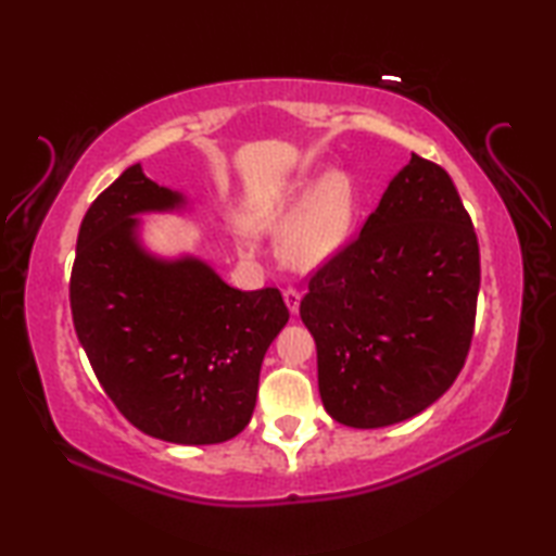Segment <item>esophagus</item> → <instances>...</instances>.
Returning <instances> with one entry per match:
<instances>
[{"label":"esophagus","mask_w":556,"mask_h":556,"mask_svg":"<svg viewBox=\"0 0 556 556\" xmlns=\"http://www.w3.org/2000/svg\"><path fill=\"white\" fill-rule=\"evenodd\" d=\"M285 304L291 314H299V304H301V294L296 289H287L285 291Z\"/></svg>","instance_id":"obj_1"}]
</instances>
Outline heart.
I'll return each instance as SVG.
<instances>
[{"instance_id": "b5f03b06", "label": "heart", "mask_w": 556, "mask_h": 556, "mask_svg": "<svg viewBox=\"0 0 556 556\" xmlns=\"http://www.w3.org/2000/svg\"><path fill=\"white\" fill-rule=\"evenodd\" d=\"M357 215V188L345 172H326L316 184L296 181L248 213L252 230L279 236V255L294 269L326 265L351 240ZM240 255L252 257L250 240H238Z\"/></svg>"}]
</instances>
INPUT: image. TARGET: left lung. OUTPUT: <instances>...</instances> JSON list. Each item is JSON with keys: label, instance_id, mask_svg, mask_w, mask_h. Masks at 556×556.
<instances>
[{"label": "left lung", "instance_id": "8db88e82", "mask_svg": "<svg viewBox=\"0 0 556 556\" xmlns=\"http://www.w3.org/2000/svg\"><path fill=\"white\" fill-rule=\"evenodd\" d=\"M478 287L481 252L454 181L412 154L301 299L326 412L380 429L434 404L466 363Z\"/></svg>", "mask_w": 556, "mask_h": 556}]
</instances>
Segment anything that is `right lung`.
Segmentation results:
<instances>
[{"label": "right lung", "mask_w": 556, "mask_h": 556, "mask_svg": "<svg viewBox=\"0 0 556 556\" xmlns=\"http://www.w3.org/2000/svg\"><path fill=\"white\" fill-rule=\"evenodd\" d=\"M186 205L139 164L122 172L80 223L71 312L102 390L131 425L203 446L250 425L262 361L289 312L275 287L240 291L208 262L144 248L139 215Z\"/></svg>", "instance_id": "add662e5"}]
</instances>
